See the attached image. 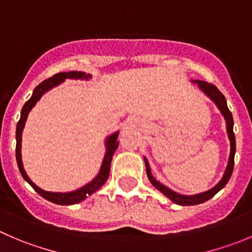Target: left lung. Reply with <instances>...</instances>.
Returning a JSON list of instances; mask_svg holds the SVG:
<instances>
[{
  "label": "left lung",
  "instance_id": "8db88e82",
  "mask_svg": "<svg viewBox=\"0 0 252 252\" xmlns=\"http://www.w3.org/2000/svg\"><path fill=\"white\" fill-rule=\"evenodd\" d=\"M193 83L198 84L200 90H202L208 97H210L212 101L215 102L218 109L220 110V112H221L222 116H224L225 121H226L227 137H229L230 140V156H229V162H227L226 169H225V173L224 176H222L221 181H220L214 188L209 189V190L207 191H203V193L194 194V195H183V194L177 193V191L169 189L168 187L159 183V182L152 176V173H151L150 164H148L147 159H146L145 157L146 173H147V177L148 179H150L151 183L153 184V187H155L156 189H158L160 193H163L167 198H169L172 202L176 203V204L178 205H196V204H200V203H204L207 202V200H209L210 198H213V196H214L220 189L224 188V187L226 186L227 182H229L230 177H231V173H232V169H234V157H235V151H236L235 135H234V120H232L231 112H230V110L227 109L226 99H225V96L220 93V90H218L217 86L213 85V84L207 83V81H202V80H193Z\"/></svg>",
  "mask_w": 252,
  "mask_h": 252
}]
</instances>
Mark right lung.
Instances as JSON below:
<instances>
[{"label":"right lung","instance_id":"add662e5","mask_svg":"<svg viewBox=\"0 0 252 252\" xmlns=\"http://www.w3.org/2000/svg\"><path fill=\"white\" fill-rule=\"evenodd\" d=\"M92 78L90 74H85L84 71H68V73H58L56 75H53L52 78L47 79V80L42 81L38 86H35V89L33 90V94L31 96V99L23 105L22 111H21V119L17 124L16 128V159L17 164H18V169H20L21 174L25 178V181H27L28 183L32 186V188L39 194L40 196H43L44 199L49 200L52 203H56L59 205H71L76 204V203H80L81 200H84L86 196L92 195L93 193L97 190L99 188H101L104 186L105 182L107 181L110 174V166H111V159L112 156H114L115 151L119 147V142H117V137H119V132L112 133L111 136L106 138V153H105L104 160H102L101 168H100L99 174L93 179L90 183H88L86 186L81 187V188L76 189L74 191H68V193H54V191H47L40 189L39 187L35 186L32 181L30 179V177L26 173L25 168H23L22 163V156H21V142H22V131L25 127L26 120H27L28 114L32 110V107L37 104L38 100L42 97L43 94L50 90L54 86L59 85L61 83H63L65 79H89Z\"/></svg>","mask_w":252,"mask_h":252}]
</instances>
